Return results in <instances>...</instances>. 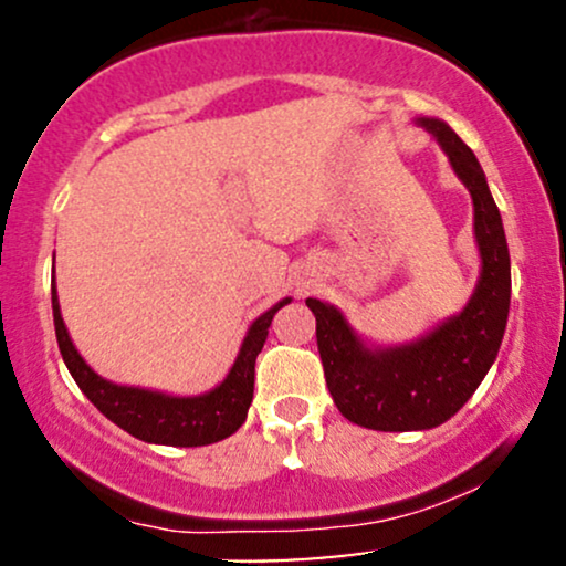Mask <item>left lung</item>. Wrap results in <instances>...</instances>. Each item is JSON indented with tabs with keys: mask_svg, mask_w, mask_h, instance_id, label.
I'll use <instances>...</instances> for the list:
<instances>
[{
	"mask_svg": "<svg viewBox=\"0 0 566 566\" xmlns=\"http://www.w3.org/2000/svg\"><path fill=\"white\" fill-rule=\"evenodd\" d=\"M473 199L482 274L469 305L407 346L369 348L335 305L308 297L324 378L337 409L373 431H426L471 399L495 361L511 305V258L503 220L473 151L441 119L420 116Z\"/></svg>",
	"mask_w": 566,
	"mask_h": 566,
	"instance_id": "8db88e82",
	"label": "left lung"
}]
</instances>
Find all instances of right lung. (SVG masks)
Returning a JSON list of instances; mask_svg holds the SVG:
<instances>
[{"label": "right lung", "mask_w": 566, "mask_h": 566, "mask_svg": "<svg viewBox=\"0 0 566 566\" xmlns=\"http://www.w3.org/2000/svg\"><path fill=\"white\" fill-rule=\"evenodd\" d=\"M290 297L279 301L274 308L265 311L247 329V337L239 348L231 373L212 391L199 396H170L148 388L116 386V382L101 378L82 359L80 350L71 343L66 324H63L61 305H57L55 279H53V319L57 348L66 361L71 378L82 388L93 405L106 415L112 423L125 428L135 439L148 444L167 447H205L231 437L247 420V409L252 405V388H255V359L261 354L274 314Z\"/></svg>", "instance_id": "1"}]
</instances>
